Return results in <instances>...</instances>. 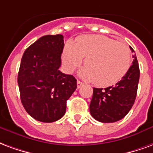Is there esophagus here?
<instances>
[{
    "label": "esophagus",
    "instance_id": "obj_1",
    "mask_svg": "<svg viewBox=\"0 0 153 153\" xmlns=\"http://www.w3.org/2000/svg\"><path fill=\"white\" fill-rule=\"evenodd\" d=\"M76 85H77V88H80L81 85H84V83H83V82H81V81H77V82H76Z\"/></svg>",
    "mask_w": 153,
    "mask_h": 153
}]
</instances>
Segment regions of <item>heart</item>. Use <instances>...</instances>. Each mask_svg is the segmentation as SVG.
Instances as JSON below:
<instances>
[{"mask_svg": "<svg viewBox=\"0 0 153 153\" xmlns=\"http://www.w3.org/2000/svg\"><path fill=\"white\" fill-rule=\"evenodd\" d=\"M84 59L81 75L98 86H109L120 81L129 71L132 56L129 46L104 36H82L65 45L62 59L72 72Z\"/></svg>", "mask_w": 153, "mask_h": 153, "instance_id": "b5f03b06", "label": "heart"}]
</instances>
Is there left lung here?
I'll return each mask as SVG.
<instances>
[{"label": "left lung", "instance_id": "8db88e82", "mask_svg": "<svg viewBox=\"0 0 153 153\" xmlns=\"http://www.w3.org/2000/svg\"><path fill=\"white\" fill-rule=\"evenodd\" d=\"M130 50L134 53L132 47ZM133 58V64L116 85L105 89L94 88L90 112L97 121L102 123L116 122L130 112L135 101L140 74L135 54Z\"/></svg>", "mask_w": 153, "mask_h": 153}]
</instances>
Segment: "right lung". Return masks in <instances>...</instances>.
I'll return each instance as SVG.
<instances>
[{
	"mask_svg": "<svg viewBox=\"0 0 153 153\" xmlns=\"http://www.w3.org/2000/svg\"><path fill=\"white\" fill-rule=\"evenodd\" d=\"M63 36L46 35L24 51L18 75L21 102L41 122H53L65 114L67 101L76 89L72 75L60 72Z\"/></svg>",
	"mask_w": 153,
	"mask_h": 153,
	"instance_id": "add662e5",
	"label": "right lung"
}]
</instances>
